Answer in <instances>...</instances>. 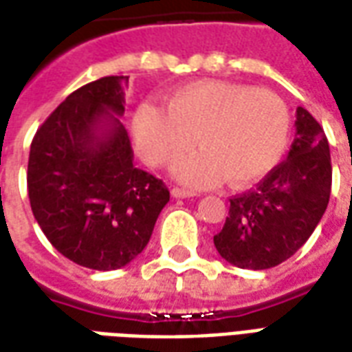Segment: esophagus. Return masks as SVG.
Segmentation results:
<instances>
[{
  "mask_svg": "<svg viewBox=\"0 0 352 352\" xmlns=\"http://www.w3.org/2000/svg\"><path fill=\"white\" fill-rule=\"evenodd\" d=\"M171 196H173V197H194V196H197V194H196V192H192V190L173 188V190H171Z\"/></svg>",
  "mask_w": 352,
  "mask_h": 352,
  "instance_id": "1",
  "label": "esophagus"
}]
</instances>
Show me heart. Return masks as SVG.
<instances>
[{"label": "heart", "instance_id": "1", "mask_svg": "<svg viewBox=\"0 0 352 352\" xmlns=\"http://www.w3.org/2000/svg\"><path fill=\"white\" fill-rule=\"evenodd\" d=\"M134 142L143 160L168 168L196 145L201 153L175 168L192 186H212L223 177L248 186L282 160L289 140V111L280 96L244 83L207 80L183 85L168 98V110L143 104L134 116Z\"/></svg>", "mask_w": 352, "mask_h": 352}]
</instances>
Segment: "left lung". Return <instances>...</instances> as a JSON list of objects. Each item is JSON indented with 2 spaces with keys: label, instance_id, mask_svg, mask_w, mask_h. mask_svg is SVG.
Segmentation results:
<instances>
[{
  "label": "left lung",
  "instance_id": "left-lung-1",
  "mask_svg": "<svg viewBox=\"0 0 352 352\" xmlns=\"http://www.w3.org/2000/svg\"><path fill=\"white\" fill-rule=\"evenodd\" d=\"M295 126L287 160L256 188L229 199V216L214 235L218 254L239 269L265 270L289 259L327 210L332 188L329 140L300 106Z\"/></svg>",
  "mask_w": 352,
  "mask_h": 352
}]
</instances>
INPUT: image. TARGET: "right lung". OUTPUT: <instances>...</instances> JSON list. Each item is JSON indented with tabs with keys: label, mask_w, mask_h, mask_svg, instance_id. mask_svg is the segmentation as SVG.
<instances>
[{
	"label": "right lung",
	"mask_w": 352,
	"mask_h": 352,
	"mask_svg": "<svg viewBox=\"0 0 352 352\" xmlns=\"http://www.w3.org/2000/svg\"><path fill=\"white\" fill-rule=\"evenodd\" d=\"M126 83L129 76H106L70 93L31 142L33 216L52 246L85 269L134 261L169 201L166 184L134 166L119 119Z\"/></svg>",
	"instance_id": "1"
}]
</instances>
